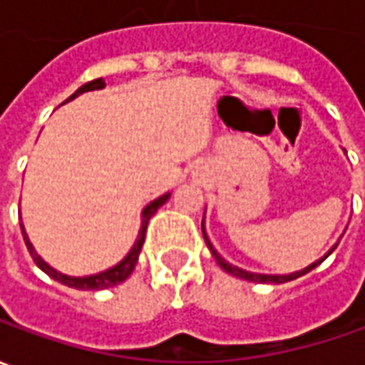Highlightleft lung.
Segmentation results:
<instances>
[{"label":"left lung","mask_w":365,"mask_h":365,"mask_svg":"<svg viewBox=\"0 0 365 365\" xmlns=\"http://www.w3.org/2000/svg\"><path fill=\"white\" fill-rule=\"evenodd\" d=\"M202 230H204V226H202ZM204 238H206L207 248L212 250V255H214V258H216V262H218V264H220L222 269L226 270L228 274H234V277H238V279H245V281H250V283H274V284L287 283V281H293V279H299V277L307 274L309 270H313V269H315V267H319L321 262H323L325 258L329 257L333 250L337 248V245H339V242H337V245L333 246L331 250H329V252H327L325 257L321 258V260H317V262H313V264H309L307 269L299 270V272H291V274H281V277H279V274H257V272H248V270H242V269H238V267H234V264H230L228 260H224V258H222L220 255H218V252L214 250V246L210 245V240H207L206 230H204Z\"/></svg>","instance_id":"8db88e82"}]
</instances>
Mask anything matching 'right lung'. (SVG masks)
<instances>
[{
    "label": "right lung",
    "mask_w": 365,
    "mask_h": 365,
    "mask_svg": "<svg viewBox=\"0 0 365 365\" xmlns=\"http://www.w3.org/2000/svg\"><path fill=\"white\" fill-rule=\"evenodd\" d=\"M96 88H105V81L103 78H96V81L86 82V84H82L81 88L74 93L72 96H68L66 101H72L74 96L82 95V93H86V91H96ZM64 101V103H66ZM170 200V194L161 195L158 200H153L149 206H145L143 210V220H141V230H139V236H137V240H135V245L129 250V255L120 260L119 264H115L113 269L105 270V272H98V274H91V277H66V274H62V272H58L52 267H48L44 260L40 258V255L34 250L32 242L28 240V236H26V230H24V226H21V234H24V240H26V246H28V250H30V255H32L34 262L40 267V269L44 270L48 277H52L54 281L62 284H68L72 289H81V291H101V289H108V287H115V284L123 283V281H127L129 277H131V272L135 270V264H137V260H139V252H141V248H143L145 242V232H147V224L151 220V216L158 212L159 207L163 206L165 202Z\"/></svg>",
    "instance_id": "right-lung-1"
}]
</instances>
